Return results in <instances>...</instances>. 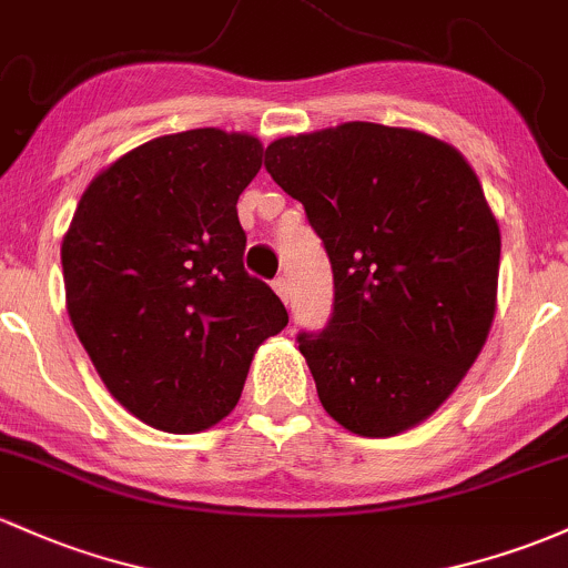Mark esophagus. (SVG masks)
<instances>
[{"instance_id":"1","label":"esophagus","mask_w":568,"mask_h":568,"mask_svg":"<svg viewBox=\"0 0 568 568\" xmlns=\"http://www.w3.org/2000/svg\"><path fill=\"white\" fill-rule=\"evenodd\" d=\"M273 290H276V295L282 297L284 303H290V282H286L284 276H278L276 282H273Z\"/></svg>"}]
</instances>
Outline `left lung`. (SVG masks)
Returning a JSON list of instances; mask_svg holds the SVG:
<instances>
[{"label":"left lung","mask_w":568,"mask_h":568,"mask_svg":"<svg viewBox=\"0 0 568 568\" xmlns=\"http://www.w3.org/2000/svg\"><path fill=\"white\" fill-rule=\"evenodd\" d=\"M265 168L301 200L333 265V316L301 333L322 406L357 436L428 419L496 316L501 230L455 145L371 121L278 138Z\"/></svg>","instance_id":"obj_1"}]
</instances>
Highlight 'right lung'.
I'll use <instances>...</instances> for the list:
<instances>
[{
    "instance_id": "obj_1",
    "label": "right lung",
    "mask_w": 568,
    "mask_h": 568,
    "mask_svg": "<svg viewBox=\"0 0 568 568\" xmlns=\"http://www.w3.org/2000/svg\"><path fill=\"white\" fill-rule=\"evenodd\" d=\"M262 143L216 126L162 135L91 179L62 241L67 314L140 423L200 433L233 412L254 352L290 322L243 271L237 197Z\"/></svg>"
}]
</instances>
